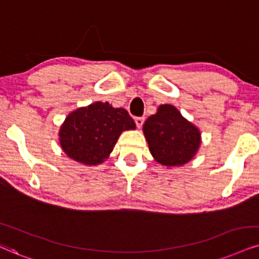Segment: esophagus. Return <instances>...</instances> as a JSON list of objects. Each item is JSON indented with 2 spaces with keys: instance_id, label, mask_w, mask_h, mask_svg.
Masks as SVG:
<instances>
[{
  "instance_id": "34e87169",
  "label": "esophagus",
  "mask_w": 259,
  "mask_h": 259,
  "mask_svg": "<svg viewBox=\"0 0 259 259\" xmlns=\"http://www.w3.org/2000/svg\"><path fill=\"white\" fill-rule=\"evenodd\" d=\"M144 117H136V124H137V127H138V128H142L143 127V123H144Z\"/></svg>"
}]
</instances>
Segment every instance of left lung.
<instances>
[{
    "instance_id": "left-lung-1",
    "label": "left lung",
    "mask_w": 259,
    "mask_h": 259,
    "mask_svg": "<svg viewBox=\"0 0 259 259\" xmlns=\"http://www.w3.org/2000/svg\"><path fill=\"white\" fill-rule=\"evenodd\" d=\"M143 132L156 162L165 167L186 164L200 145L199 130L170 104L159 105L145 121Z\"/></svg>"
}]
</instances>
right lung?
<instances>
[{"mask_svg": "<svg viewBox=\"0 0 259 259\" xmlns=\"http://www.w3.org/2000/svg\"><path fill=\"white\" fill-rule=\"evenodd\" d=\"M135 128V121L126 109L96 102L66 117L60 128V144L69 158L96 165L109 157L123 131Z\"/></svg>", "mask_w": 259, "mask_h": 259, "instance_id": "right-lung-1", "label": "right lung"}]
</instances>
